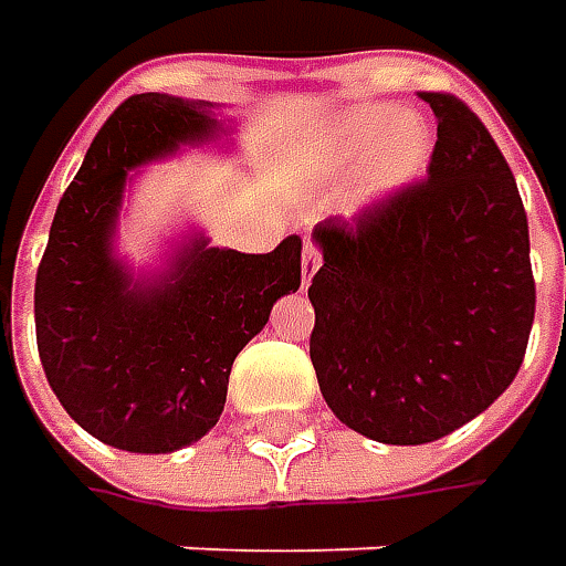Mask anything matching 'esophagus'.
<instances>
[{
	"mask_svg": "<svg viewBox=\"0 0 566 566\" xmlns=\"http://www.w3.org/2000/svg\"><path fill=\"white\" fill-rule=\"evenodd\" d=\"M321 268V251L312 245V242H305V249H302V290L312 283V276L317 273Z\"/></svg>",
	"mask_w": 566,
	"mask_h": 566,
	"instance_id": "34e87169",
	"label": "esophagus"
}]
</instances>
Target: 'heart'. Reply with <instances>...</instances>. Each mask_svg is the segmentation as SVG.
Instances as JSON below:
<instances>
[{"label": "heart", "mask_w": 566, "mask_h": 566, "mask_svg": "<svg viewBox=\"0 0 566 566\" xmlns=\"http://www.w3.org/2000/svg\"><path fill=\"white\" fill-rule=\"evenodd\" d=\"M434 138L424 119L390 106H353L321 135L324 179H343L356 169L349 210H375L422 179Z\"/></svg>", "instance_id": "1"}]
</instances>
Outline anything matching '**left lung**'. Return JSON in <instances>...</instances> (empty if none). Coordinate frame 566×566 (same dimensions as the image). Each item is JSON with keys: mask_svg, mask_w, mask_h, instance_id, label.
Segmentation results:
<instances>
[{"mask_svg": "<svg viewBox=\"0 0 566 566\" xmlns=\"http://www.w3.org/2000/svg\"><path fill=\"white\" fill-rule=\"evenodd\" d=\"M422 99L438 119L428 179L312 229L321 397L346 428L400 447L482 416L516 378L535 317L511 166L467 103Z\"/></svg>", "mask_w": 566, "mask_h": 566, "instance_id": "8db88e82", "label": "left lung"}]
</instances>
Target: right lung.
Here are the masks:
<instances>
[{
    "label": "right lung",
    "mask_w": 566,
    "mask_h": 566,
    "mask_svg": "<svg viewBox=\"0 0 566 566\" xmlns=\"http://www.w3.org/2000/svg\"><path fill=\"white\" fill-rule=\"evenodd\" d=\"M220 103L135 94L84 154L55 207L33 321L46 380L87 434L128 453H172L220 422L235 356L280 295L302 283V239L268 254L210 245L188 223L150 264L119 251V220L144 169L195 147H235Z\"/></svg>",
    "instance_id": "add662e5"
}]
</instances>
